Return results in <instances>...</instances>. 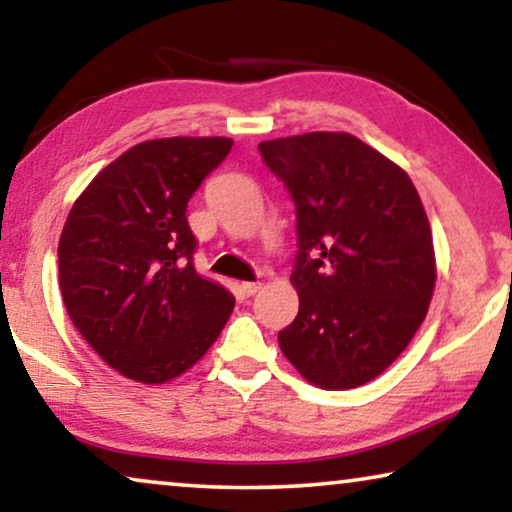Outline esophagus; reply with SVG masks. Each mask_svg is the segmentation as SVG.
Instances as JSON below:
<instances>
[{"instance_id":"1","label":"esophagus","mask_w":512,"mask_h":512,"mask_svg":"<svg viewBox=\"0 0 512 512\" xmlns=\"http://www.w3.org/2000/svg\"><path fill=\"white\" fill-rule=\"evenodd\" d=\"M261 289H263L261 282H244L242 284V291L247 293V296H254V293H258Z\"/></svg>"}]
</instances>
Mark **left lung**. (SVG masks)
I'll return each instance as SVG.
<instances>
[{"label":"left lung","mask_w":512,"mask_h":512,"mask_svg":"<svg viewBox=\"0 0 512 512\" xmlns=\"http://www.w3.org/2000/svg\"><path fill=\"white\" fill-rule=\"evenodd\" d=\"M296 202L298 317L277 340L314 387H361L394 363L429 312L436 254L408 172L349 132L258 144Z\"/></svg>","instance_id":"obj_1"}]
</instances>
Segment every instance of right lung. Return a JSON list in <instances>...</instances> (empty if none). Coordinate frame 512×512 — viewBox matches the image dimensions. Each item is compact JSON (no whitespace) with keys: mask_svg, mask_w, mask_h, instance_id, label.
Masks as SVG:
<instances>
[{"mask_svg":"<svg viewBox=\"0 0 512 512\" xmlns=\"http://www.w3.org/2000/svg\"><path fill=\"white\" fill-rule=\"evenodd\" d=\"M233 139L167 137L132 146L90 181L62 228L67 314L104 363L165 384L193 368L235 307L193 268L186 207Z\"/></svg>","mask_w":512,"mask_h":512,"instance_id":"right-lung-1","label":"right lung"}]
</instances>
